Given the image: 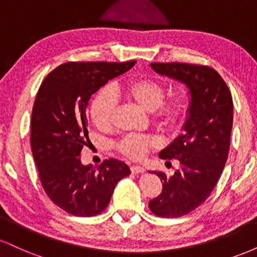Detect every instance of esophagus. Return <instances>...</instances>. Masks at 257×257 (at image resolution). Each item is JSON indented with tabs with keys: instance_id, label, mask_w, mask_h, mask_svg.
Returning a JSON list of instances; mask_svg holds the SVG:
<instances>
[{
	"instance_id": "esophagus-1",
	"label": "esophagus",
	"mask_w": 257,
	"mask_h": 257,
	"mask_svg": "<svg viewBox=\"0 0 257 257\" xmlns=\"http://www.w3.org/2000/svg\"><path fill=\"white\" fill-rule=\"evenodd\" d=\"M131 170H132L133 174H139V173L145 172V169H144V168L140 167V166H132Z\"/></svg>"
}]
</instances>
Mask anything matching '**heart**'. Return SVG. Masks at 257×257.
Returning a JSON list of instances; mask_svg holds the SVG:
<instances>
[{"label": "heart", "mask_w": 257, "mask_h": 257, "mask_svg": "<svg viewBox=\"0 0 257 257\" xmlns=\"http://www.w3.org/2000/svg\"><path fill=\"white\" fill-rule=\"evenodd\" d=\"M166 84L153 78H134L119 87L104 88L95 95L89 107L90 119L100 131L111 128L116 112L117 99L138 106L151 113V122L162 131H173L181 122L187 106V94L176 90L166 96ZM158 145V140L152 135H126L116 144L120 155L131 159L145 157L150 149Z\"/></svg>", "instance_id": "heart-1"}]
</instances>
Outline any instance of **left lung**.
Listing matches in <instances>:
<instances>
[{"label": "left lung", "instance_id": "8db88e82", "mask_svg": "<svg viewBox=\"0 0 257 257\" xmlns=\"http://www.w3.org/2000/svg\"><path fill=\"white\" fill-rule=\"evenodd\" d=\"M151 67L185 83L191 94L184 133L159 153L168 162L178 159L180 168L170 178L155 173L163 188L149 202L157 216L180 217L205 202L222 174L233 123L232 95L219 72L206 65L151 63Z\"/></svg>", "mask_w": 257, "mask_h": 257}]
</instances>
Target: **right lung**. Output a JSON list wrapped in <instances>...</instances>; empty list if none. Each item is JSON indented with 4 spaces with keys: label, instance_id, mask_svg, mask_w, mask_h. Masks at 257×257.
I'll list each match as a JSON object with an SVG mask.
<instances>
[{
    "label": "right lung",
    "instance_id": "right-lung-1",
    "mask_svg": "<svg viewBox=\"0 0 257 257\" xmlns=\"http://www.w3.org/2000/svg\"><path fill=\"white\" fill-rule=\"evenodd\" d=\"M135 63L69 61L49 72L37 91L31 116L32 156L44 192L66 213L75 216L102 213L117 182L131 174L118 159H105L95 168L83 166L79 155L89 141L90 96Z\"/></svg>",
    "mask_w": 257,
    "mask_h": 257
}]
</instances>
